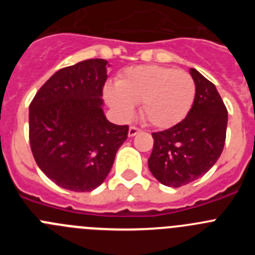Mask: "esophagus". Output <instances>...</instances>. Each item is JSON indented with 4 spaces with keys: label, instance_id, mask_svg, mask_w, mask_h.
<instances>
[{
    "label": "esophagus",
    "instance_id": "esophagus-1",
    "mask_svg": "<svg viewBox=\"0 0 255 255\" xmlns=\"http://www.w3.org/2000/svg\"><path fill=\"white\" fill-rule=\"evenodd\" d=\"M141 130L138 129V128H135V126H130V129H129V136L130 138H132V136H135L136 134H139Z\"/></svg>",
    "mask_w": 255,
    "mask_h": 255
}]
</instances>
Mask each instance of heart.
<instances>
[{
  "instance_id": "heart-1",
  "label": "heart",
  "mask_w": 255,
  "mask_h": 255,
  "mask_svg": "<svg viewBox=\"0 0 255 255\" xmlns=\"http://www.w3.org/2000/svg\"><path fill=\"white\" fill-rule=\"evenodd\" d=\"M105 100L121 119L129 120L135 105L141 103V116L154 128L176 125L190 111L195 83L186 71L158 65L126 69L116 84L105 87Z\"/></svg>"
}]
</instances>
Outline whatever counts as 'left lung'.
I'll return each instance as SVG.
<instances>
[{"label":"left lung","instance_id":"obj_1","mask_svg":"<svg viewBox=\"0 0 255 255\" xmlns=\"http://www.w3.org/2000/svg\"><path fill=\"white\" fill-rule=\"evenodd\" d=\"M195 98L179 124L153 132V150L148 167L161 184L180 188L208 172L224 150L227 110L215 84L190 69Z\"/></svg>","mask_w":255,"mask_h":255}]
</instances>
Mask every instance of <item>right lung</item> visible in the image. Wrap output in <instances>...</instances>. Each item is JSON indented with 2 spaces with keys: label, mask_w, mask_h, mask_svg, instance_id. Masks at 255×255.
<instances>
[{
  "label": "right lung",
  "mask_w": 255,
  "mask_h": 255,
  "mask_svg": "<svg viewBox=\"0 0 255 255\" xmlns=\"http://www.w3.org/2000/svg\"><path fill=\"white\" fill-rule=\"evenodd\" d=\"M108 62L92 58L58 70L29 106V139L38 167L71 191L98 188L129 126L115 125L103 112Z\"/></svg>",
  "instance_id": "right-lung-1"
}]
</instances>
